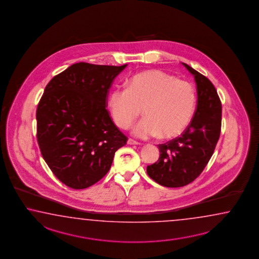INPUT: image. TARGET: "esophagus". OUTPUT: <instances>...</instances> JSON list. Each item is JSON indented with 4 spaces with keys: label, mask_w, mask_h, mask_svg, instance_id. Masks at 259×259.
Segmentation results:
<instances>
[{
    "label": "esophagus",
    "mask_w": 259,
    "mask_h": 259,
    "mask_svg": "<svg viewBox=\"0 0 259 259\" xmlns=\"http://www.w3.org/2000/svg\"><path fill=\"white\" fill-rule=\"evenodd\" d=\"M127 143H128L129 145H139V142L132 139H128V140H127Z\"/></svg>",
    "instance_id": "34e87169"
}]
</instances>
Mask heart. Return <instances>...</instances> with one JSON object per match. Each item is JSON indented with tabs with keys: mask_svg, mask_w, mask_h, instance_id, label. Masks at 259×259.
Masks as SVG:
<instances>
[{
	"mask_svg": "<svg viewBox=\"0 0 259 259\" xmlns=\"http://www.w3.org/2000/svg\"><path fill=\"white\" fill-rule=\"evenodd\" d=\"M107 105L115 123L123 129L132 125L143 107L145 117L133 128L137 138L171 139L183 132L192 120L196 91L189 81L151 70L133 76L127 88L112 89Z\"/></svg>",
	"mask_w": 259,
	"mask_h": 259,
	"instance_id": "b5f03b06",
	"label": "heart"
}]
</instances>
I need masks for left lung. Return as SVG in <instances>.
Instances as JSON below:
<instances>
[{"mask_svg":"<svg viewBox=\"0 0 259 259\" xmlns=\"http://www.w3.org/2000/svg\"><path fill=\"white\" fill-rule=\"evenodd\" d=\"M183 64L196 80V113L180 137L158 145L160 157L147 166L150 178L160 185L172 188L185 186L201 174L213 154L221 133V101L213 84L188 64Z\"/></svg>","mask_w":259,"mask_h":259,"instance_id":"8db88e82","label":"left lung"}]
</instances>
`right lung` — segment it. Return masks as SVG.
Masks as SVG:
<instances>
[{
  "instance_id": "right-lung-1",
  "label": "right lung",
  "mask_w": 259,
  "mask_h": 259,
  "mask_svg": "<svg viewBox=\"0 0 259 259\" xmlns=\"http://www.w3.org/2000/svg\"><path fill=\"white\" fill-rule=\"evenodd\" d=\"M126 66L75 63L45 88L36 109L38 145L53 174L70 188L99 182L126 144L106 108L114 78Z\"/></svg>"
}]
</instances>
